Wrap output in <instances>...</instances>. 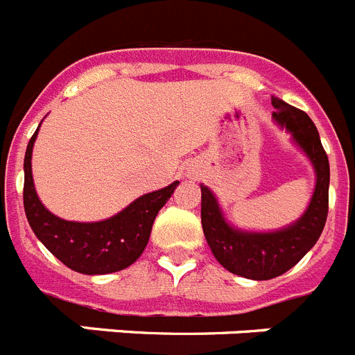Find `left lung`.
I'll return each mask as SVG.
<instances>
[{
  "label": "left lung",
  "mask_w": 355,
  "mask_h": 355,
  "mask_svg": "<svg viewBox=\"0 0 355 355\" xmlns=\"http://www.w3.org/2000/svg\"><path fill=\"white\" fill-rule=\"evenodd\" d=\"M274 122L291 135L294 146L312 164L315 186L311 202L297 220L276 231H247L229 223L218 198L200 184L202 229L211 252L223 269L247 279H272L293 269L321 236L329 213L330 166L314 122L302 110L270 97Z\"/></svg>",
  "instance_id": "obj_1"
}]
</instances>
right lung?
Returning a JSON list of instances; mask_svg holds the SVG:
<instances>
[{
  "label": "right lung",
  "mask_w": 355,
  "mask_h": 355,
  "mask_svg": "<svg viewBox=\"0 0 355 355\" xmlns=\"http://www.w3.org/2000/svg\"><path fill=\"white\" fill-rule=\"evenodd\" d=\"M41 126V124H40ZM26 146L23 204L32 231L59 261L81 274H110L126 269L139 260L150 240L155 216L171 198L180 182H173L159 191L146 193L106 220L70 222L50 213L40 200L32 177V150L35 137Z\"/></svg>",
  "instance_id": "add662e5"
}]
</instances>
